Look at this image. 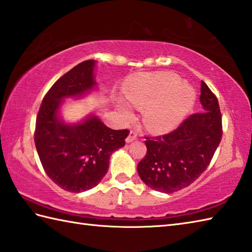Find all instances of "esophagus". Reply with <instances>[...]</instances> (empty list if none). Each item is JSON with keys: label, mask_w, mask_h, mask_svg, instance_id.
<instances>
[{"label": "esophagus", "mask_w": 252, "mask_h": 252, "mask_svg": "<svg viewBox=\"0 0 252 252\" xmlns=\"http://www.w3.org/2000/svg\"><path fill=\"white\" fill-rule=\"evenodd\" d=\"M136 137H137V131L136 130H131L130 133H129V135H127V137H126V143L133 142L134 140H136Z\"/></svg>", "instance_id": "34e87169"}]
</instances>
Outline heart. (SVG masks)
I'll list each match as a JSON object with an SVG mask.
<instances>
[{
    "mask_svg": "<svg viewBox=\"0 0 252 252\" xmlns=\"http://www.w3.org/2000/svg\"><path fill=\"white\" fill-rule=\"evenodd\" d=\"M126 98L136 107L146 108V125L153 130L173 129L189 114L196 94L189 84L173 73H146L129 80ZM123 109L127 110L123 105Z\"/></svg>",
    "mask_w": 252,
    "mask_h": 252,
    "instance_id": "obj_1",
    "label": "heart"
}]
</instances>
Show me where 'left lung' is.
Here are the masks:
<instances>
[{
    "instance_id": "8db88e82",
    "label": "left lung",
    "mask_w": 252,
    "mask_h": 252,
    "mask_svg": "<svg viewBox=\"0 0 252 252\" xmlns=\"http://www.w3.org/2000/svg\"><path fill=\"white\" fill-rule=\"evenodd\" d=\"M205 111L187 117L172 132L145 136L147 153L137 164L142 181L151 189L172 194L195 182L210 164L223 135L222 116L215 93L201 81Z\"/></svg>"
}]
</instances>
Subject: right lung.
Listing matches in <instances>:
<instances>
[{"label": "right lung", "mask_w": 252, "mask_h": 252, "mask_svg": "<svg viewBox=\"0 0 252 252\" xmlns=\"http://www.w3.org/2000/svg\"><path fill=\"white\" fill-rule=\"evenodd\" d=\"M95 62L89 60L70 69L52 85L36 116L34 143L47 176L61 189L80 192L93 189L108 171L110 155L126 145L129 130H111L98 118L76 126L57 118L61 100L83 94L96 84Z\"/></svg>", "instance_id": "add662e5"}]
</instances>
